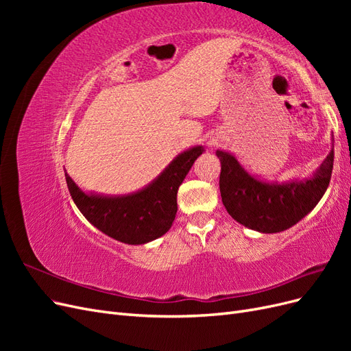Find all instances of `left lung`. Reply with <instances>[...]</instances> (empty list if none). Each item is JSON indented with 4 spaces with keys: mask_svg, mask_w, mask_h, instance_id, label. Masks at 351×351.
Instances as JSON below:
<instances>
[{
    "mask_svg": "<svg viewBox=\"0 0 351 351\" xmlns=\"http://www.w3.org/2000/svg\"><path fill=\"white\" fill-rule=\"evenodd\" d=\"M217 156L222 204L237 222L261 232L284 231L309 214L324 196L334 165L331 151L312 178L268 184L244 171L232 155L217 151Z\"/></svg>",
    "mask_w": 351,
    "mask_h": 351,
    "instance_id": "obj_1",
    "label": "left lung"
}]
</instances>
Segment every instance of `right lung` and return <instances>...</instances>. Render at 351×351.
I'll use <instances>...</instances> for the list:
<instances>
[{"instance_id": "add662e5", "label": "right lung", "mask_w": 351, "mask_h": 351, "mask_svg": "<svg viewBox=\"0 0 351 351\" xmlns=\"http://www.w3.org/2000/svg\"><path fill=\"white\" fill-rule=\"evenodd\" d=\"M202 152L204 147L195 146L178 155L155 182L127 196L86 195L67 173L66 182L74 204L90 224L119 241L143 244L171 228L177 214V190Z\"/></svg>"}]
</instances>
